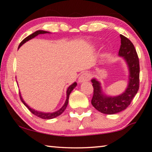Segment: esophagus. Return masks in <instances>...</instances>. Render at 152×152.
Masks as SVG:
<instances>
[{
    "mask_svg": "<svg viewBox=\"0 0 152 152\" xmlns=\"http://www.w3.org/2000/svg\"><path fill=\"white\" fill-rule=\"evenodd\" d=\"M91 78V75H90L89 73L88 72H84L82 73L80 76L79 77L78 81L79 82H86L88 81Z\"/></svg>",
    "mask_w": 152,
    "mask_h": 152,
    "instance_id": "34e87169",
    "label": "esophagus"
}]
</instances>
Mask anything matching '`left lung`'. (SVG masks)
Returning <instances> with one entry per match:
<instances>
[{
    "label": "left lung",
    "instance_id": "1",
    "mask_svg": "<svg viewBox=\"0 0 152 152\" xmlns=\"http://www.w3.org/2000/svg\"><path fill=\"white\" fill-rule=\"evenodd\" d=\"M121 46L119 55L124 57L129 68V80L126 91L119 96L110 97L102 93L99 82L92 79L94 93L91 103L95 109L102 113L113 115L127 109L140 88V61L133 43L125 37L120 35Z\"/></svg>",
    "mask_w": 152,
    "mask_h": 152
}]
</instances>
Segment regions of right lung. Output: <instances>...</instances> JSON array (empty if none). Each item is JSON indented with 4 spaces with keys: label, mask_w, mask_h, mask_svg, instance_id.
<instances>
[{
    "label": "right lung",
    "mask_w": 152,
    "mask_h": 152,
    "mask_svg": "<svg viewBox=\"0 0 152 152\" xmlns=\"http://www.w3.org/2000/svg\"><path fill=\"white\" fill-rule=\"evenodd\" d=\"M49 33L48 31H42V30H39V31H37L34 32L33 33H32L31 35H30L29 36H27L26 38H25V39L22 41L20 43V44L19 45V48L23 44H24V43L27 42V41H29L30 39H31L32 38L36 37V36L39 35V34H44V33ZM77 85V83L76 82H74L73 83L72 85H70V86L68 87V90H67V98H66V101L65 102V103H64V106L61 108L60 110H58V111L54 112V113H42V112H39V111H37V110H35L34 109H32L31 108H30L28 105L25 103L24 102L21 96H20V93L19 92V96H20V101H22L23 103L25 106H26L28 109H29L33 115H35V116H37L38 117L41 118V119H53V118H55L56 117L59 116V115H60L61 113H62L64 110H65L66 108L67 107V105H68V99H69V96H70V94L71 93V92L72 91V90L75 88Z\"/></svg>",
    "instance_id": "obj_1"
}]
</instances>
